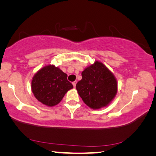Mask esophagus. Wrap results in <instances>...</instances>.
<instances>
[{
	"label": "esophagus",
	"instance_id": "34e87169",
	"mask_svg": "<svg viewBox=\"0 0 156 156\" xmlns=\"http://www.w3.org/2000/svg\"><path fill=\"white\" fill-rule=\"evenodd\" d=\"M76 83H77V81H74V82H73V83H72V84H73V87H76Z\"/></svg>",
	"mask_w": 156,
	"mask_h": 156
}]
</instances>
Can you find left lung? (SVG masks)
<instances>
[{"mask_svg": "<svg viewBox=\"0 0 156 156\" xmlns=\"http://www.w3.org/2000/svg\"><path fill=\"white\" fill-rule=\"evenodd\" d=\"M81 74L82 79L76 88L84 103L93 109L109 106L118 91V82L113 73L102 62L96 60Z\"/></svg>", "mask_w": 156, "mask_h": 156, "instance_id": "1", "label": "left lung"}]
</instances>
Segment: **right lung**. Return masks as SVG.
<instances>
[{"label":"right lung","instance_id":"obj_1","mask_svg":"<svg viewBox=\"0 0 156 156\" xmlns=\"http://www.w3.org/2000/svg\"><path fill=\"white\" fill-rule=\"evenodd\" d=\"M31 88L39 102L47 107H54L73 87L67 80V73L54 65H47L34 74Z\"/></svg>","mask_w":156,"mask_h":156}]
</instances>
